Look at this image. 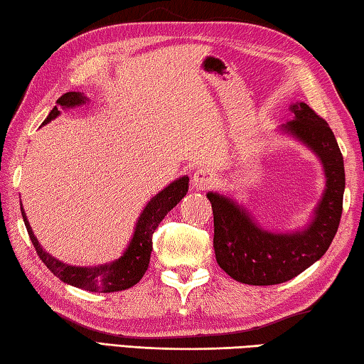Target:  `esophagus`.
Returning <instances> with one entry per match:
<instances>
[{
    "label": "esophagus",
    "instance_id": "34e87169",
    "mask_svg": "<svg viewBox=\"0 0 364 364\" xmlns=\"http://www.w3.org/2000/svg\"><path fill=\"white\" fill-rule=\"evenodd\" d=\"M218 181V176L215 172L208 169V168H200L195 171V174L192 177V183L196 190H205L209 188L211 186H214V182Z\"/></svg>",
    "mask_w": 364,
    "mask_h": 364
}]
</instances>
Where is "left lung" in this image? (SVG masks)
Segmentation results:
<instances>
[{
  "label": "left lung",
  "mask_w": 364,
  "mask_h": 364,
  "mask_svg": "<svg viewBox=\"0 0 364 364\" xmlns=\"http://www.w3.org/2000/svg\"><path fill=\"white\" fill-rule=\"evenodd\" d=\"M294 119L284 132L321 159L326 188L309 227L302 232L273 233L260 228L250 213L228 196L209 192L214 214V251L220 269L240 283L270 286L289 282L328 251L342 215L346 171L343 156L329 124L304 104L291 105Z\"/></svg>",
  "instance_id": "8db88e82"
}]
</instances>
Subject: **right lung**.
Returning <instances> with one entry per match:
<instances>
[{
	"label": "right lung",
	"instance_id": "1",
	"mask_svg": "<svg viewBox=\"0 0 364 364\" xmlns=\"http://www.w3.org/2000/svg\"><path fill=\"white\" fill-rule=\"evenodd\" d=\"M86 97L81 92H67L57 99V105L63 108H72L76 105L86 104ZM60 114L59 108L54 107L48 118L43 121V126L48 124L50 119L57 118ZM188 192V177L183 176L177 178L168 187L163 188L158 195L153 196L149 201V205L140 214L137 220L136 230H134L132 240L129 246L126 247L123 256L119 259L113 260L110 264L97 265V267H75L63 264L60 260L50 256L38 243L35 238L31 227L25 215L23 208H21L22 218L27 227V232L30 235L31 243H33L38 256L44 262V265L54 273L57 278H60L63 283L72 284L75 288H81L85 291L91 292H114L123 291L127 288H132L134 284L140 282V278L145 275L146 269L150 264V254H151V237L158 228V224L164 219L172 208H174L178 201Z\"/></svg>",
	"mask_w": 364,
	"mask_h": 364
}]
</instances>
